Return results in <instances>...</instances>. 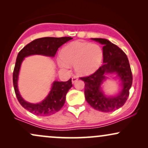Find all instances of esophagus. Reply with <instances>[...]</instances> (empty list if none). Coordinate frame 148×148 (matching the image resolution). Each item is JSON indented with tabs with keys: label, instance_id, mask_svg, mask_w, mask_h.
<instances>
[{
	"label": "esophagus",
	"instance_id": "esophagus-1",
	"mask_svg": "<svg viewBox=\"0 0 148 148\" xmlns=\"http://www.w3.org/2000/svg\"><path fill=\"white\" fill-rule=\"evenodd\" d=\"M77 80H78V78L76 77V76H73V77L72 78V81L73 84H74V83H75Z\"/></svg>",
	"mask_w": 148,
	"mask_h": 148
}]
</instances>
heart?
I'll use <instances>...</instances> for the list:
<instances>
[{
    "label": "heart",
    "instance_id": "b5f03b06",
    "mask_svg": "<svg viewBox=\"0 0 148 148\" xmlns=\"http://www.w3.org/2000/svg\"><path fill=\"white\" fill-rule=\"evenodd\" d=\"M103 56V50L99 45L76 41L62 49L61 59L58 63L62 68H68L69 64H74L78 74L87 75L99 68Z\"/></svg>",
    "mask_w": 148,
    "mask_h": 148
}]
</instances>
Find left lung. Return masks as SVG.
I'll return each mask as SVG.
<instances>
[{
    "label": "left lung",
    "instance_id": "left-lung-1",
    "mask_svg": "<svg viewBox=\"0 0 148 148\" xmlns=\"http://www.w3.org/2000/svg\"><path fill=\"white\" fill-rule=\"evenodd\" d=\"M103 45V64L91 75L80 77L85 83V97L95 109L101 112H112L122 107L126 102L132 85V73L129 60L125 52L108 40L92 38ZM116 73L122 81L123 89L118 96L106 97L101 86L106 79L107 73Z\"/></svg>",
    "mask_w": 148,
    "mask_h": 148
}]
</instances>
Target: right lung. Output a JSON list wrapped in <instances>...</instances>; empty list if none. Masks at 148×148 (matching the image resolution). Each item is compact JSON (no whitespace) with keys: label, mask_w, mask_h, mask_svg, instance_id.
Here are the masks:
<instances>
[{"label":"right lung","mask_w":148,"mask_h":148,"mask_svg":"<svg viewBox=\"0 0 148 148\" xmlns=\"http://www.w3.org/2000/svg\"><path fill=\"white\" fill-rule=\"evenodd\" d=\"M72 39V37H42L36 39L25 46L18 53L13 72L14 92L20 104L31 113L40 116H48L60 111L65 102L67 92L72 86V79L67 81H54L48 96L42 102L28 103L21 97L18 90V76L22 61L25 57L37 54L50 57L55 56L58 49Z\"/></svg>","instance_id":"right-lung-1"}]
</instances>
